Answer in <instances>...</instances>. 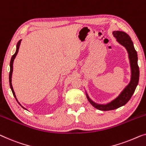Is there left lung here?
I'll list each match as a JSON object with an SVG mask.
<instances>
[{"label": "left lung", "mask_w": 146, "mask_h": 146, "mask_svg": "<svg viewBox=\"0 0 146 146\" xmlns=\"http://www.w3.org/2000/svg\"><path fill=\"white\" fill-rule=\"evenodd\" d=\"M113 34L118 43L123 46L127 50L130 66V80L128 85L121 91L117 98L109 103H103V104L96 103L93 101L89 97L86 90V97L89 102L93 107L100 111H111L119 108L126 104L135 92V90L138 84L139 77H140V70L138 65V54L136 50H135L134 44L130 37L127 33L122 31H113Z\"/></svg>", "instance_id": "1"}]
</instances>
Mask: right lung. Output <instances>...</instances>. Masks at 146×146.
<instances>
[{
    "label": "right lung",
    "mask_w": 146,
    "mask_h": 146,
    "mask_svg": "<svg viewBox=\"0 0 146 146\" xmlns=\"http://www.w3.org/2000/svg\"><path fill=\"white\" fill-rule=\"evenodd\" d=\"M21 41H22V39L19 40L18 43H17V45H16V52H15V53L14 54V55L12 56V58H11V60H10V73H9V83H10V89H11V90H12V94H13V95H14V98H15V99H16L17 102H18V103H19V104H20V105H21V107H22L23 109H24L27 110L26 108H24V107L22 106V105H21L20 103L18 102V99H17V98H16V96L15 92H14V89H13V87H12V72H13V63H14V59H15L16 56V55H17V54H18V50H19V47H20V45Z\"/></svg>",
    "instance_id": "add662e5"
}]
</instances>
